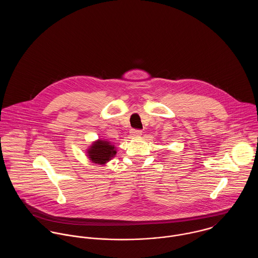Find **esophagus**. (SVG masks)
Instances as JSON below:
<instances>
[{
	"instance_id": "obj_1",
	"label": "esophagus",
	"mask_w": 258,
	"mask_h": 258,
	"mask_svg": "<svg viewBox=\"0 0 258 258\" xmlns=\"http://www.w3.org/2000/svg\"><path fill=\"white\" fill-rule=\"evenodd\" d=\"M131 136L132 137H139L142 135V131L141 130H131Z\"/></svg>"
}]
</instances>
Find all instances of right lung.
I'll return each mask as SVG.
<instances>
[{
  "mask_svg": "<svg viewBox=\"0 0 258 258\" xmlns=\"http://www.w3.org/2000/svg\"><path fill=\"white\" fill-rule=\"evenodd\" d=\"M117 150L115 145L106 139H97L86 149L88 159L98 165H105L116 156Z\"/></svg>",
  "mask_w": 258,
  "mask_h": 258,
  "instance_id": "1",
  "label": "right lung"
}]
</instances>
